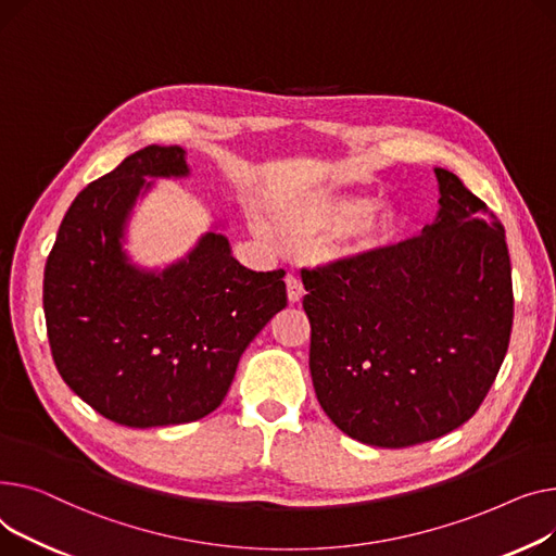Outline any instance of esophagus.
Returning <instances> with one entry per match:
<instances>
[{
  "instance_id": "obj_1",
  "label": "esophagus",
  "mask_w": 556,
  "mask_h": 556,
  "mask_svg": "<svg viewBox=\"0 0 556 556\" xmlns=\"http://www.w3.org/2000/svg\"><path fill=\"white\" fill-rule=\"evenodd\" d=\"M285 285H287V299H289V303H301V299H303V285H301V280L296 276H287Z\"/></svg>"
}]
</instances>
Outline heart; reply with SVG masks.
Here are the masks:
<instances>
[{
	"label": "heart",
	"instance_id": "obj_1",
	"mask_svg": "<svg viewBox=\"0 0 556 556\" xmlns=\"http://www.w3.org/2000/svg\"><path fill=\"white\" fill-rule=\"evenodd\" d=\"M276 224L285 238L309 242L328 236L325 263L364 265L400 244L408 231V213L400 202L375 204L370 190L318 188L276 202Z\"/></svg>",
	"mask_w": 556,
	"mask_h": 556
}]
</instances>
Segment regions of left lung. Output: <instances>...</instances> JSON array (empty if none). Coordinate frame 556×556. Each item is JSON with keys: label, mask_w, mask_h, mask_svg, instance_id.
<instances>
[{"label": "left lung", "mask_w": 556, "mask_h": 556, "mask_svg": "<svg viewBox=\"0 0 556 556\" xmlns=\"http://www.w3.org/2000/svg\"><path fill=\"white\" fill-rule=\"evenodd\" d=\"M435 177L440 206L419 238L364 265L303 271L318 404L370 446L404 448L463 427L509 345L505 228L453 173Z\"/></svg>", "instance_id": "obj_1"}]
</instances>
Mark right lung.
Returning a JSON list of instances; mask_svg holds the SVG:
<instances>
[{
  "label": "right lung",
  "mask_w": 556,
  "mask_h": 556,
  "mask_svg": "<svg viewBox=\"0 0 556 556\" xmlns=\"http://www.w3.org/2000/svg\"><path fill=\"white\" fill-rule=\"evenodd\" d=\"M179 146H148L89 184L64 215L45 267V318L60 377L132 429L202 419L240 356L287 305L285 271H251L215 219L166 267L127 251L129 219L154 179H186Z\"/></svg>",
  "instance_id": "1"
}]
</instances>
